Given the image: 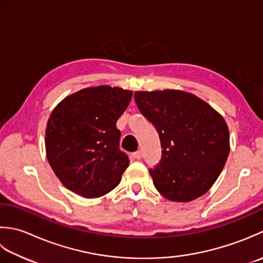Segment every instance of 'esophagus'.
<instances>
[{"mask_svg": "<svg viewBox=\"0 0 263 263\" xmlns=\"http://www.w3.org/2000/svg\"><path fill=\"white\" fill-rule=\"evenodd\" d=\"M133 157L135 158L136 160H139V159H142V151L141 149H138V151H136V152H134L133 153Z\"/></svg>", "mask_w": 263, "mask_h": 263, "instance_id": "obj_1", "label": "esophagus"}]
</instances>
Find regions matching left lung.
<instances>
[{"label":"left lung","mask_w":263,"mask_h":263,"mask_svg":"<svg viewBox=\"0 0 263 263\" xmlns=\"http://www.w3.org/2000/svg\"><path fill=\"white\" fill-rule=\"evenodd\" d=\"M134 98L161 142V160L149 169L155 189L175 202L205 194L222 171L230 149L228 126L221 115L183 90L135 92Z\"/></svg>","instance_id":"left-lung-1"}]
</instances>
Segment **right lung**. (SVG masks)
Wrapping results in <instances>:
<instances>
[{"mask_svg":"<svg viewBox=\"0 0 263 263\" xmlns=\"http://www.w3.org/2000/svg\"><path fill=\"white\" fill-rule=\"evenodd\" d=\"M132 96V90L119 87H88L67 96L52 111L46 157L68 190L94 199L119 185L129 159L119 148L116 124Z\"/></svg>","mask_w":263,"mask_h":263,"instance_id":"1","label":"right lung"}]
</instances>
